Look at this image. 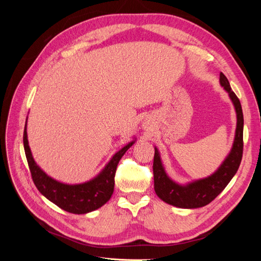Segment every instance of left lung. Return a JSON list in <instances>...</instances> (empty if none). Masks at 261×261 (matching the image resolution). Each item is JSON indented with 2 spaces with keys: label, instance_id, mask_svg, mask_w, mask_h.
<instances>
[{
  "label": "left lung",
  "instance_id": "obj_1",
  "mask_svg": "<svg viewBox=\"0 0 261 261\" xmlns=\"http://www.w3.org/2000/svg\"><path fill=\"white\" fill-rule=\"evenodd\" d=\"M220 84L224 87V89L230 94V98L233 101L236 115H238V126H236L235 139L231 152L215 174L207 178L196 180L186 186L178 185L165 174L159 152H158V149L154 148L152 165L154 191L160 199L169 204H172V206L187 209L206 206L223 191L240 168L244 147V117L242 106L240 99L233 92L230 83H228L227 78L223 73H220Z\"/></svg>",
  "mask_w": 261,
  "mask_h": 261
}]
</instances>
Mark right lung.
<instances>
[{"mask_svg": "<svg viewBox=\"0 0 261 261\" xmlns=\"http://www.w3.org/2000/svg\"><path fill=\"white\" fill-rule=\"evenodd\" d=\"M133 144L134 141L116 152L97 177L84 184L67 185L49 177L38 167L28 145L26 125L23 130V148H25L31 177L38 191L61 209L76 215H83L96 210L110 200L114 191V177L117 164Z\"/></svg>", "mask_w": 261, "mask_h": 261, "instance_id": "add662e5", "label": "right lung"}]
</instances>
